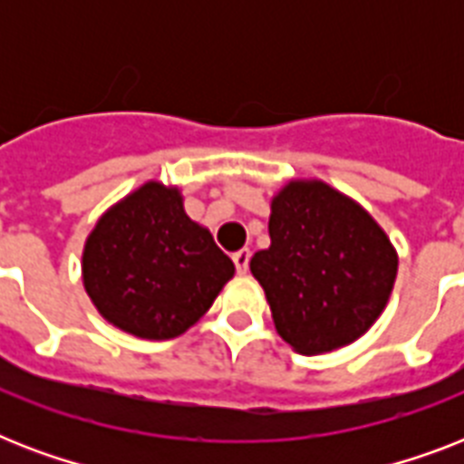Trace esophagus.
Segmentation results:
<instances>
[{"instance_id":"esophagus-1","label":"esophagus","mask_w":464,"mask_h":464,"mask_svg":"<svg viewBox=\"0 0 464 464\" xmlns=\"http://www.w3.org/2000/svg\"><path fill=\"white\" fill-rule=\"evenodd\" d=\"M233 265L238 269L240 275H246L247 265H250V250H238V253H233Z\"/></svg>"}]
</instances>
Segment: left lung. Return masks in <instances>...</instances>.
<instances>
[{
  "label": "left lung",
  "instance_id": "obj_1",
  "mask_svg": "<svg viewBox=\"0 0 464 464\" xmlns=\"http://www.w3.org/2000/svg\"><path fill=\"white\" fill-rule=\"evenodd\" d=\"M269 238L250 272L276 332L298 353L352 344L381 317L395 286L397 253L352 197L323 180H291L272 199Z\"/></svg>",
  "mask_w": 464,
  "mask_h": 464
}]
</instances>
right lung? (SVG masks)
<instances>
[{
    "mask_svg": "<svg viewBox=\"0 0 464 464\" xmlns=\"http://www.w3.org/2000/svg\"><path fill=\"white\" fill-rule=\"evenodd\" d=\"M233 262L182 209L178 188L144 182L112 204L83 246V289L111 324L173 339L211 308Z\"/></svg>",
    "mask_w": 464,
    "mask_h": 464,
    "instance_id": "right-lung-1",
    "label": "right lung"
}]
</instances>
